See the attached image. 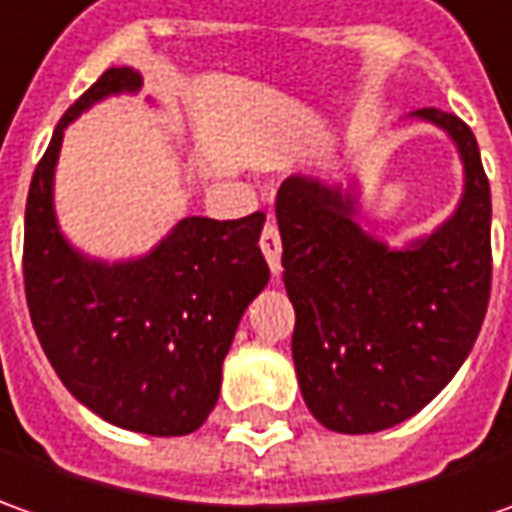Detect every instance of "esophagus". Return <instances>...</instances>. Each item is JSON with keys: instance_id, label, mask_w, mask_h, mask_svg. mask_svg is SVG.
Wrapping results in <instances>:
<instances>
[{"instance_id": "obj_1", "label": "esophagus", "mask_w": 512, "mask_h": 512, "mask_svg": "<svg viewBox=\"0 0 512 512\" xmlns=\"http://www.w3.org/2000/svg\"><path fill=\"white\" fill-rule=\"evenodd\" d=\"M260 249H263V255H266V263H269V269L272 274H280V235H277V226L272 221L263 226V235H260Z\"/></svg>"}]
</instances>
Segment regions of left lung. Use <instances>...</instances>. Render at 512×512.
Wrapping results in <instances>:
<instances>
[{
	"mask_svg": "<svg viewBox=\"0 0 512 512\" xmlns=\"http://www.w3.org/2000/svg\"><path fill=\"white\" fill-rule=\"evenodd\" d=\"M448 135L462 195L445 221L399 246L362 226V184L289 175L274 203L291 357L309 411L337 433L419 414L467 360L490 297V184L465 121L416 110Z\"/></svg>",
	"mask_w": 512,
	"mask_h": 512,
	"instance_id": "obj_1",
	"label": "left lung"
}]
</instances>
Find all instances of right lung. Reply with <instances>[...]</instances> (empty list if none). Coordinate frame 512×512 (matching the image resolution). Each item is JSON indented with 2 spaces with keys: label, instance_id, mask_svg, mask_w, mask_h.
I'll return each instance as SVG.
<instances>
[{
  "label": "right lung",
  "instance_id": "add662e5",
  "mask_svg": "<svg viewBox=\"0 0 512 512\" xmlns=\"http://www.w3.org/2000/svg\"><path fill=\"white\" fill-rule=\"evenodd\" d=\"M141 87L138 70L113 67L59 121L27 192L25 294L47 360L84 408L124 431L186 436L212 414L240 317L269 283L257 246L266 215L181 218L150 252L121 260L87 255L64 235V130L98 101ZM147 104L158 107L152 96Z\"/></svg>",
  "mask_w": 512,
  "mask_h": 512
}]
</instances>
